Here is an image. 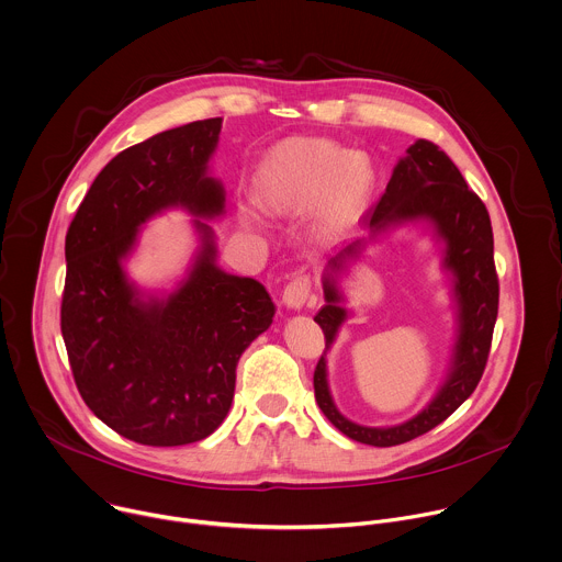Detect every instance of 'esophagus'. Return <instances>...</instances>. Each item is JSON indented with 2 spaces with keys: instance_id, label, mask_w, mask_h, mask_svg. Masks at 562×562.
Segmentation results:
<instances>
[{
  "instance_id": "obj_1",
  "label": "esophagus",
  "mask_w": 562,
  "mask_h": 562,
  "mask_svg": "<svg viewBox=\"0 0 562 562\" xmlns=\"http://www.w3.org/2000/svg\"><path fill=\"white\" fill-rule=\"evenodd\" d=\"M311 289H313V280L306 271H297L284 286L282 291V302L289 308H302L306 304V300L311 297Z\"/></svg>"
}]
</instances>
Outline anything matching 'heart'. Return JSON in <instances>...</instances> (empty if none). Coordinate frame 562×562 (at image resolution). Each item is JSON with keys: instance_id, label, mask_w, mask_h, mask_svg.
<instances>
[{"instance_id": "obj_1", "label": "heart", "mask_w": 562, "mask_h": 562, "mask_svg": "<svg viewBox=\"0 0 562 562\" xmlns=\"http://www.w3.org/2000/svg\"><path fill=\"white\" fill-rule=\"evenodd\" d=\"M376 183L368 153L326 139H286L269 150L260 168L265 205L276 214L302 212L322 201L328 229L355 223Z\"/></svg>"}]
</instances>
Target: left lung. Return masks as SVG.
<instances>
[{
	"label": "left lung",
	"mask_w": 562,
	"mask_h": 562,
	"mask_svg": "<svg viewBox=\"0 0 562 562\" xmlns=\"http://www.w3.org/2000/svg\"><path fill=\"white\" fill-rule=\"evenodd\" d=\"M416 218H427L436 225L438 236L447 240L445 262L456 273L460 339L445 387L416 418L398 427L374 429L355 425L337 412L326 383L324 355L313 374L315 401L324 416L344 436L372 447H396L431 431L475 392L488 363L499 311V278L495 269V243L488 210L467 186L449 155L429 139H418L407 148V157L398 161L385 192L363 223L372 232H381L392 223ZM357 251L359 240L348 245L330 260V265L341 267V260ZM324 295L326 304L315 315V322L322 326L328 348L346 319V311L339 306L341 295L330 278H324Z\"/></svg>",
	"instance_id": "1"
}]
</instances>
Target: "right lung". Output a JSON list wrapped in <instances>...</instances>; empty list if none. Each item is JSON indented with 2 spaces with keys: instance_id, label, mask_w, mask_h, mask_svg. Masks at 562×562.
<instances>
[{
  "instance_id": "add662e5",
  "label": "right lung",
  "mask_w": 562,
  "mask_h": 562,
  "mask_svg": "<svg viewBox=\"0 0 562 562\" xmlns=\"http://www.w3.org/2000/svg\"><path fill=\"white\" fill-rule=\"evenodd\" d=\"M223 117L196 120L117 153L93 179L65 236L60 333L85 405L115 434L146 447L207 438L227 416L236 366L273 322L267 289L221 271L207 225L186 284L166 302H142L120 260L137 225L168 205L223 210L205 177Z\"/></svg>"
}]
</instances>
